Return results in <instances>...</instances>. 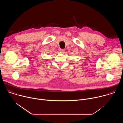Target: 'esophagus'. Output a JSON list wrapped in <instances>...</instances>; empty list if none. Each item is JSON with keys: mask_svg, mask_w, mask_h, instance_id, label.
<instances>
[{"mask_svg": "<svg viewBox=\"0 0 123 123\" xmlns=\"http://www.w3.org/2000/svg\"><path fill=\"white\" fill-rule=\"evenodd\" d=\"M65 50V49H60V51L61 52H62V53H63V52H64Z\"/></svg>", "mask_w": 123, "mask_h": 123, "instance_id": "34e87169", "label": "esophagus"}]
</instances>
